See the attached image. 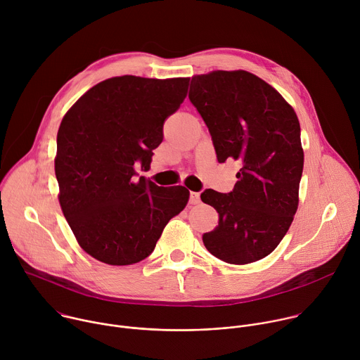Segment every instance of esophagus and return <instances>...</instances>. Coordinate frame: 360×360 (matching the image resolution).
I'll return each instance as SVG.
<instances>
[{"label": "esophagus", "mask_w": 360, "mask_h": 360, "mask_svg": "<svg viewBox=\"0 0 360 360\" xmlns=\"http://www.w3.org/2000/svg\"><path fill=\"white\" fill-rule=\"evenodd\" d=\"M200 202V195L198 192H191L189 193V203L191 205H196Z\"/></svg>", "instance_id": "obj_1"}]
</instances>
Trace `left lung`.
Wrapping results in <instances>:
<instances>
[{"mask_svg":"<svg viewBox=\"0 0 360 360\" xmlns=\"http://www.w3.org/2000/svg\"><path fill=\"white\" fill-rule=\"evenodd\" d=\"M189 101L212 136L219 164L240 162L228 193L207 189L202 202L219 214L202 240L218 259L256 262L286 235L303 171L300 125L283 96L248 71H214L191 79Z\"/></svg>","mask_w":360,"mask_h":360,"instance_id":"1","label":"left lung"}]
</instances>
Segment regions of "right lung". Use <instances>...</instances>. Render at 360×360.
I'll return each mask as SVG.
<instances>
[{
  "label": "right lung",
  "instance_id": "add662e5",
  "mask_svg": "<svg viewBox=\"0 0 360 360\" xmlns=\"http://www.w3.org/2000/svg\"><path fill=\"white\" fill-rule=\"evenodd\" d=\"M189 78L114 77L86 91L63 118L56 175L60 205L81 248L108 265L152 253L188 203L184 186L139 176L164 139V122L184 102Z\"/></svg>",
  "mask_w": 360,
  "mask_h": 360
}]
</instances>
